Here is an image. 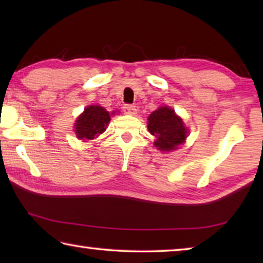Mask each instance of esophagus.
<instances>
[{
  "label": "esophagus",
  "instance_id": "34e87169",
  "mask_svg": "<svg viewBox=\"0 0 263 263\" xmlns=\"http://www.w3.org/2000/svg\"><path fill=\"white\" fill-rule=\"evenodd\" d=\"M123 110H124V112L127 115H136L137 114V108L132 104H125L123 106Z\"/></svg>",
  "mask_w": 263,
  "mask_h": 263
}]
</instances>
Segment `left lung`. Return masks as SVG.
<instances>
[{
	"label": "left lung",
	"mask_w": 263,
	"mask_h": 263,
	"mask_svg": "<svg viewBox=\"0 0 263 263\" xmlns=\"http://www.w3.org/2000/svg\"><path fill=\"white\" fill-rule=\"evenodd\" d=\"M147 128L151 135L157 137L154 145L160 151L176 149L188 135L182 119L168 106H161L149 115Z\"/></svg>",
	"instance_id": "8db88e82"
}]
</instances>
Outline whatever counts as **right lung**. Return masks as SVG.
Instances as JSON below:
<instances>
[{"mask_svg": "<svg viewBox=\"0 0 263 263\" xmlns=\"http://www.w3.org/2000/svg\"><path fill=\"white\" fill-rule=\"evenodd\" d=\"M110 122V115L100 105H90L84 109L75 123V133L79 139H94L106 130Z\"/></svg>", "mask_w": 263, "mask_h": 263, "instance_id": "right-lung-1", "label": "right lung"}]
</instances>
